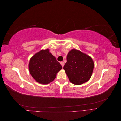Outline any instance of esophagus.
Returning a JSON list of instances; mask_svg holds the SVG:
<instances>
[{
  "label": "esophagus",
  "instance_id": "1",
  "mask_svg": "<svg viewBox=\"0 0 121 121\" xmlns=\"http://www.w3.org/2000/svg\"><path fill=\"white\" fill-rule=\"evenodd\" d=\"M60 64H61V66L62 67H64V65H65V63H64L63 61H61V62H60Z\"/></svg>",
  "mask_w": 121,
  "mask_h": 121
}]
</instances>
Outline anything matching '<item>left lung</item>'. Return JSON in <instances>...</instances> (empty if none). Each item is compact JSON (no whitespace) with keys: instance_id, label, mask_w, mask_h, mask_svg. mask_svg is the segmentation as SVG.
<instances>
[{"instance_id":"1","label":"left lung","mask_w":121,"mask_h":121,"mask_svg":"<svg viewBox=\"0 0 121 121\" xmlns=\"http://www.w3.org/2000/svg\"><path fill=\"white\" fill-rule=\"evenodd\" d=\"M67 60L63 68L72 83L81 85L88 81L94 65L92 58L80 50L73 49L68 53Z\"/></svg>"}]
</instances>
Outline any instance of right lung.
Listing matches in <instances>:
<instances>
[{
  "label": "right lung",
  "mask_w": 121,
  "mask_h": 121,
  "mask_svg": "<svg viewBox=\"0 0 121 121\" xmlns=\"http://www.w3.org/2000/svg\"><path fill=\"white\" fill-rule=\"evenodd\" d=\"M62 69L49 50H41L33 56L29 64L30 74L37 82L47 84L53 81Z\"/></svg>",
  "instance_id": "obj_1"
}]
</instances>
